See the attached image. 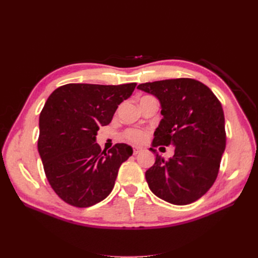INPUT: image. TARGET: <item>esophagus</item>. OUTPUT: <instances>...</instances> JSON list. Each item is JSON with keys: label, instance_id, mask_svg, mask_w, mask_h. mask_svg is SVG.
Wrapping results in <instances>:
<instances>
[{"label": "esophagus", "instance_id": "esophagus-1", "mask_svg": "<svg viewBox=\"0 0 258 258\" xmlns=\"http://www.w3.org/2000/svg\"><path fill=\"white\" fill-rule=\"evenodd\" d=\"M142 151H143V147H141V146H134V154L135 155L141 153Z\"/></svg>", "mask_w": 258, "mask_h": 258}]
</instances>
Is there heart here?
Returning a JSON list of instances; mask_svg holds the SVG:
<instances>
[{
    "instance_id": "b5f03b06",
    "label": "heart",
    "mask_w": 258,
    "mask_h": 258,
    "mask_svg": "<svg viewBox=\"0 0 258 258\" xmlns=\"http://www.w3.org/2000/svg\"><path fill=\"white\" fill-rule=\"evenodd\" d=\"M124 137H126V139H128L129 141H131V142L140 143V142L144 141L145 138H146V134L143 130L129 129V130L124 132Z\"/></svg>"
}]
</instances>
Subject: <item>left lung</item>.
I'll return each mask as SVG.
<instances>
[{
  "mask_svg": "<svg viewBox=\"0 0 258 258\" xmlns=\"http://www.w3.org/2000/svg\"><path fill=\"white\" fill-rule=\"evenodd\" d=\"M138 89L157 98L162 119L150 148L156 156L145 172L154 195L169 204L189 205L215 182L226 146L225 118L220 101L205 84L191 79L140 84ZM173 145L168 161L152 148Z\"/></svg>",
  "mask_w": 258,
  "mask_h": 258,
  "instance_id": "8db88e82",
  "label": "left lung"
}]
</instances>
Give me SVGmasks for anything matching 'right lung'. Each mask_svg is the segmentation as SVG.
Returning <instances> with one entry per match:
<instances>
[{
    "label": "right lung",
    "instance_id": "add662e5",
    "mask_svg": "<svg viewBox=\"0 0 258 258\" xmlns=\"http://www.w3.org/2000/svg\"><path fill=\"white\" fill-rule=\"evenodd\" d=\"M136 86L68 84L46 101L40 114L37 148L46 177L67 204L91 207L112 191L120 165L134 151L119 143L107 153L101 152L97 132L111 122Z\"/></svg>",
    "mask_w": 258,
    "mask_h": 258
}]
</instances>
